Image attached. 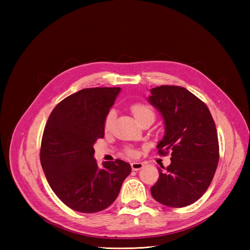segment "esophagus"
<instances>
[{
  "instance_id": "obj_1",
  "label": "esophagus",
  "mask_w": 250,
  "mask_h": 250,
  "mask_svg": "<svg viewBox=\"0 0 250 250\" xmlns=\"http://www.w3.org/2000/svg\"><path fill=\"white\" fill-rule=\"evenodd\" d=\"M131 167L133 171H139V169L144 167V163L142 162H132L131 163Z\"/></svg>"
}]
</instances>
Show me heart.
<instances>
[{
	"mask_svg": "<svg viewBox=\"0 0 250 250\" xmlns=\"http://www.w3.org/2000/svg\"><path fill=\"white\" fill-rule=\"evenodd\" d=\"M131 111H132V114H133L137 124H140V122L143 120L153 121V119H155V111H153V109L150 107V106H148L146 104L137 103V104L132 105ZM114 118H115V110L111 109L108 111V114L105 118L104 128L106 131L109 130V128L111 126V124H113ZM134 153L135 152L133 150H128L129 156H134Z\"/></svg>",
	"mask_w": 250,
	"mask_h": 250,
	"instance_id": "b5f03b06",
	"label": "heart"
}]
</instances>
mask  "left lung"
<instances>
[{
    "mask_svg": "<svg viewBox=\"0 0 250 250\" xmlns=\"http://www.w3.org/2000/svg\"><path fill=\"white\" fill-rule=\"evenodd\" d=\"M147 100L163 119L159 152L171 151V164L158 168L151 195L166 206H188L205 193L216 172L219 145L214 119L207 106L183 87L152 88Z\"/></svg>",
    "mask_w": 250,
    "mask_h": 250,
    "instance_id": "left-lung-1",
    "label": "left lung"
}]
</instances>
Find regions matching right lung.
I'll use <instances>...</instances> for the list:
<instances>
[{"instance_id":"add662e5","label":"right lung","mask_w":250,"mask_h":250,"mask_svg":"<svg viewBox=\"0 0 250 250\" xmlns=\"http://www.w3.org/2000/svg\"><path fill=\"white\" fill-rule=\"evenodd\" d=\"M121 88L83 89L51 111L44 130L41 163L52 191L70 208L98 213L114 203L131 166L122 160L99 167L93 145Z\"/></svg>"}]
</instances>
